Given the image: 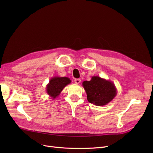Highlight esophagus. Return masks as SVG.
<instances>
[{
    "label": "esophagus",
    "instance_id": "esophagus-1",
    "mask_svg": "<svg viewBox=\"0 0 153 153\" xmlns=\"http://www.w3.org/2000/svg\"><path fill=\"white\" fill-rule=\"evenodd\" d=\"M80 82H81L80 79H78V78H75V82L76 83V84H79Z\"/></svg>",
    "mask_w": 153,
    "mask_h": 153
}]
</instances>
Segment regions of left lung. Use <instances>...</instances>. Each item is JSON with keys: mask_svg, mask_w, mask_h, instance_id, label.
<instances>
[{"mask_svg": "<svg viewBox=\"0 0 153 153\" xmlns=\"http://www.w3.org/2000/svg\"><path fill=\"white\" fill-rule=\"evenodd\" d=\"M82 85L87 93L88 101L96 106L108 104L117 94L113 82L98 76H92L90 81H84Z\"/></svg>", "mask_w": 153, "mask_h": 153, "instance_id": "left-lung-1", "label": "left lung"}]
</instances>
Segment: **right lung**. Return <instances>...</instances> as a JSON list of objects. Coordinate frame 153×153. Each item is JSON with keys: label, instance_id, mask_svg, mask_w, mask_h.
Masks as SVG:
<instances>
[{"label": "right lung", "instance_id": "obj_1", "mask_svg": "<svg viewBox=\"0 0 153 153\" xmlns=\"http://www.w3.org/2000/svg\"><path fill=\"white\" fill-rule=\"evenodd\" d=\"M70 83L71 80L68 77H53L47 85V93L53 99H55L61 93L64 88Z\"/></svg>", "mask_w": 153, "mask_h": 153}]
</instances>
